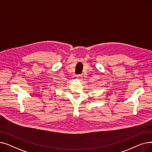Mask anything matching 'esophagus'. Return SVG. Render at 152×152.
Returning <instances> with one entry per match:
<instances>
[{
    "instance_id": "esophagus-1",
    "label": "esophagus",
    "mask_w": 152,
    "mask_h": 152,
    "mask_svg": "<svg viewBox=\"0 0 152 152\" xmlns=\"http://www.w3.org/2000/svg\"><path fill=\"white\" fill-rule=\"evenodd\" d=\"M77 79H79V80H81V79H83V76L82 75H77Z\"/></svg>"
}]
</instances>
